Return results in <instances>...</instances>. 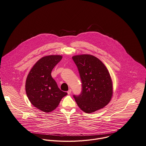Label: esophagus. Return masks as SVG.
<instances>
[{
	"instance_id": "1",
	"label": "esophagus",
	"mask_w": 146,
	"mask_h": 146,
	"mask_svg": "<svg viewBox=\"0 0 146 146\" xmlns=\"http://www.w3.org/2000/svg\"><path fill=\"white\" fill-rule=\"evenodd\" d=\"M71 89H69V90L67 91V94H68V95H70V94H71Z\"/></svg>"
}]
</instances>
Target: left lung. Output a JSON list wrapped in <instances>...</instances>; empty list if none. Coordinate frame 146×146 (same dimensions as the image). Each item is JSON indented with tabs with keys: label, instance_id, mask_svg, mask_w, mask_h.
<instances>
[{
	"label": "left lung",
	"instance_id": "obj_1",
	"mask_svg": "<svg viewBox=\"0 0 146 146\" xmlns=\"http://www.w3.org/2000/svg\"><path fill=\"white\" fill-rule=\"evenodd\" d=\"M72 59L78 67L82 84L81 94L74 95L78 106L86 113L106 106L112 97L113 84L104 64L90 54L74 56Z\"/></svg>",
	"mask_w": 146,
	"mask_h": 146
}]
</instances>
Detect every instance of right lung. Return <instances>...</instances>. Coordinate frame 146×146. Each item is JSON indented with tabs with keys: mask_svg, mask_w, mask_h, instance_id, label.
Here are the masks:
<instances>
[{
	"mask_svg": "<svg viewBox=\"0 0 146 146\" xmlns=\"http://www.w3.org/2000/svg\"><path fill=\"white\" fill-rule=\"evenodd\" d=\"M61 55H50L40 59L31 68L26 82L27 97L41 111L54 110L67 93L61 91L51 76L52 70L62 59Z\"/></svg>",
	"mask_w": 146,
	"mask_h": 146,
	"instance_id": "add662e5",
	"label": "right lung"
}]
</instances>
